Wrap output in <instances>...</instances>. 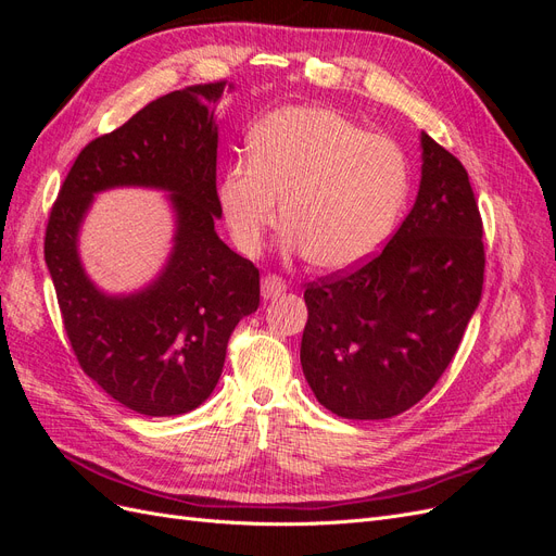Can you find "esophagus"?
Returning <instances> with one entry per match:
<instances>
[{
    "mask_svg": "<svg viewBox=\"0 0 556 556\" xmlns=\"http://www.w3.org/2000/svg\"><path fill=\"white\" fill-rule=\"evenodd\" d=\"M285 290H288V285H285V280L276 274H268L262 278V296L264 299H274L278 294H282Z\"/></svg>",
    "mask_w": 556,
    "mask_h": 556,
    "instance_id": "1",
    "label": "esophagus"
}]
</instances>
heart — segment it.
<instances>
[{
	"label": "heart",
	"instance_id": "heart-1",
	"mask_svg": "<svg viewBox=\"0 0 556 556\" xmlns=\"http://www.w3.org/2000/svg\"><path fill=\"white\" fill-rule=\"evenodd\" d=\"M408 176L406 153L394 139L364 131L327 106H290L260 125L250 162L229 166L220 201L243 252H255L282 213V229L304 260L341 271L376 252L392 231Z\"/></svg>",
	"mask_w": 556,
	"mask_h": 556
}]
</instances>
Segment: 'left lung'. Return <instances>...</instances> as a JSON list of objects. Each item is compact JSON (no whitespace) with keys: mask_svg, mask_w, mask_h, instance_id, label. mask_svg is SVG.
<instances>
[{"mask_svg":"<svg viewBox=\"0 0 556 556\" xmlns=\"http://www.w3.org/2000/svg\"><path fill=\"white\" fill-rule=\"evenodd\" d=\"M413 211L378 255L306 285L304 376L348 419L408 410L457 352L484 280L482 217L464 164L422 134Z\"/></svg>","mask_w":556,"mask_h":556,"instance_id":"1","label":"left lung"}]
</instances>
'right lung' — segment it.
I'll return each mask as SVG.
<instances>
[{
  "instance_id": "1",
  "label": "right lung",
  "mask_w": 556,
  "mask_h": 556,
  "mask_svg": "<svg viewBox=\"0 0 556 556\" xmlns=\"http://www.w3.org/2000/svg\"><path fill=\"white\" fill-rule=\"evenodd\" d=\"M227 80L164 94L80 150L48 215L43 257L66 339L102 390L148 417L204 403L220 380L231 331L260 306V268L215 233L217 125ZM117 184L173 192L177 245L163 276L131 298H106L81 274L77 225L91 197Z\"/></svg>"
}]
</instances>
